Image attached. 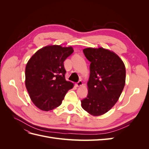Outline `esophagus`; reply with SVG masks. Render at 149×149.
Segmentation results:
<instances>
[{"mask_svg":"<svg viewBox=\"0 0 149 149\" xmlns=\"http://www.w3.org/2000/svg\"><path fill=\"white\" fill-rule=\"evenodd\" d=\"M83 81H79L76 84V86L77 87H80V86H83Z\"/></svg>","mask_w":149,"mask_h":149,"instance_id":"34e87169","label":"esophagus"}]
</instances>
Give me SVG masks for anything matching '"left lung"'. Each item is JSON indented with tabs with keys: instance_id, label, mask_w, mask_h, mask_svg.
<instances>
[{
	"instance_id": "left-lung-1",
	"label": "left lung",
	"mask_w": 149,
	"mask_h": 149,
	"mask_svg": "<svg viewBox=\"0 0 149 149\" xmlns=\"http://www.w3.org/2000/svg\"><path fill=\"white\" fill-rule=\"evenodd\" d=\"M83 53L90 64L87 97L82 108L93 116L106 113L118 102L125 84V67L114 52L102 47L86 48Z\"/></svg>"
}]
</instances>
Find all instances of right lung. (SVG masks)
I'll return each mask as SVG.
<instances>
[{"instance_id":"obj_1","label":"right lung","mask_w":149,"mask_h":149,"mask_svg":"<svg viewBox=\"0 0 149 149\" xmlns=\"http://www.w3.org/2000/svg\"><path fill=\"white\" fill-rule=\"evenodd\" d=\"M72 47L57 45L44 47L36 52L25 67V86L34 104L44 111L61 105L74 84L65 79L63 62L73 52Z\"/></svg>"}]
</instances>
